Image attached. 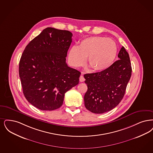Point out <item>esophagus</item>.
<instances>
[{
  "label": "esophagus",
  "instance_id": "34e87169",
  "mask_svg": "<svg viewBox=\"0 0 153 153\" xmlns=\"http://www.w3.org/2000/svg\"><path fill=\"white\" fill-rule=\"evenodd\" d=\"M79 79L80 82H84V81H85V78H84V76H83L82 74H81V75L80 76Z\"/></svg>",
  "mask_w": 153,
  "mask_h": 153
}]
</instances>
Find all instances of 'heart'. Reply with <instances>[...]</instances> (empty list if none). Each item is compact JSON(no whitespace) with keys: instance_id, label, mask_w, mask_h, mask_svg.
Returning a JSON list of instances; mask_svg holds the SVG:
<instances>
[{"instance_id":"b5f03b06","label":"heart","mask_w":153,"mask_h":153,"mask_svg":"<svg viewBox=\"0 0 153 153\" xmlns=\"http://www.w3.org/2000/svg\"><path fill=\"white\" fill-rule=\"evenodd\" d=\"M117 54L116 43L104 37H90L82 40L79 46H73L69 52V60L76 67L88 64L94 71H102L110 67Z\"/></svg>"}]
</instances>
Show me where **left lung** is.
Returning a JSON list of instances; mask_svg holds the SVG:
<instances>
[{"mask_svg": "<svg viewBox=\"0 0 153 153\" xmlns=\"http://www.w3.org/2000/svg\"><path fill=\"white\" fill-rule=\"evenodd\" d=\"M110 67L100 72L84 74L88 90L84 96L86 108L96 114L112 110L121 102L131 75L129 55L122 47Z\"/></svg>", "mask_w": 153, "mask_h": 153, "instance_id": "obj_1", "label": "left lung"}]
</instances>
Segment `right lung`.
<instances>
[{
  "label": "right lung",
  "instance_id": "add662e5",
  "mask_svg": "<svg viewBox=\"0 0 153 153\" xmlns=\"http://www.w3.org/2000/svg\"><path fill=\"white\" fill-rule=\"evenodd\" d=\"M72 36L70 31L48 27L31 40L21 56L19 73L23 92L39 109L59 108L65 93L79 82L81 72L66 63Z\"/></svg>",
  "mask_w": 153,
  "mask_h": 153
}]
</instances>
